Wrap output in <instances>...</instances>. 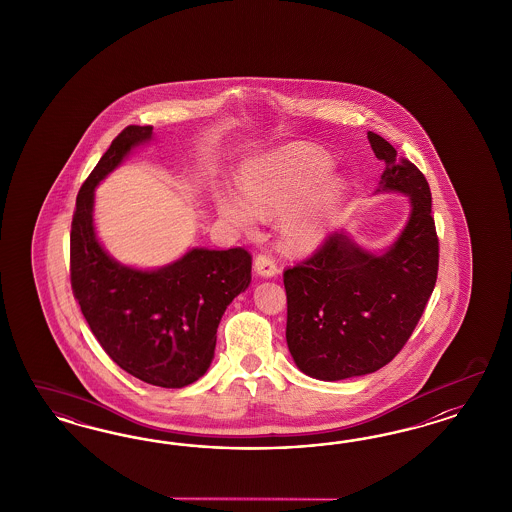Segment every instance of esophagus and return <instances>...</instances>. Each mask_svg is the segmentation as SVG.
<instances>
[{
    "label": "esophagus",
    "instance_id": "esophagus-1",
    "mask_svg": "<svg viewBox=\"0 0 512 512\" xmlns=\"http://www.w3.org/2000/svg\"><path fill=\"white\" fill-rule=\"evenodd\" d=\"M255 272L263 278H272L276 272H278V264L274 261L272 255H266V253H259L255 257Z\"/></svg>",
    "mask_w": 512,
    "mask_h": 512
}]
</instances>
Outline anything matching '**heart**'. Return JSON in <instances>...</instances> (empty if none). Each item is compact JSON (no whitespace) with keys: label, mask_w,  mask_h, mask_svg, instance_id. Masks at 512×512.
<instances>
[{"label":"heart","mask_w":512,"mask_h":512,"mask_svg":"<svg viewBox=\"0 0 512 512\" xmlns=\"http://www.w3.org/2000/svg\"><path fill=\"white\" fill-rule=\"evenodd\" d=\"M332 159L313 146H289L276 154L249 161L242 169V190L217 195V210L234 227L249 231L259 216H281L285 246L306 253L321 244L343 199L340 178H325Z\"/></svg>","instance_id":"heart-1"}]
</instances>
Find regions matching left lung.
<instances>
[{
    "label": "left lung",
    "mask_w": 512,
    "mask_h": 512,
    "mask_svg": "<svg viewBox=\"0 0 512 512\" xmlns=\"http://www.w3.org/2000/svg\"><path fill=\"white\" fill-rule=\"evenodd\" d=\"M368 139L385 161L381 189L409 195L402 234L381 255L358 248L345 233L328 234L311 257L283 272L289 351L302 372L321 381L387 366L411 338L437 279L430 186L390 142L372 131Z\"/></svg>",
    "instance_id": "8db88e82"
}]
</instances>
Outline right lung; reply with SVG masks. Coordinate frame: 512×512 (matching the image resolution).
Returning a JSON list of instances; mask_svg holds the SVG:
<instances>
[{
	"instance_id": "obj_1",
	"label": "right lung",
	"mask_w": 512,
	"mask_h": 512,
	"mask_svg": "<svg viewBox=\"0 0 512 512\" xmlns=\"http://www.w3.org/2000/svg\"><path fill=\"white\" fill-rule=\"evenodd\" d=\"M152 131L127 125L80 187L69 270L73 295L105 353L148 385L182 388L210 368L221 315L251 281V255L244 248H195L159 270H137L101 248L93 189Z\"/></svg>"
}]
</instances>
